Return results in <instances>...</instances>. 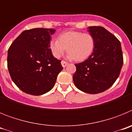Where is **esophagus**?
<instances>
[{
  "instance_id": "obj_1",
  "label": "esophagus",
  "mask_w": 132,
  "mask_h": 132,
  "mask_svg": "<svg viewBox=\"0 0 132 132\" xmlns=\"http://www.w3.org/2000/svg\"><path fill=\"white\" fill-rule=\"evenodd\" d=\"M61 65H62V66H63V67H66V66H67V65H68V63L67 62H66V61H61Z\"/></svg>"
}]
</instances>
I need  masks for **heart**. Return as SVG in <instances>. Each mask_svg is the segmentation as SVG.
Listing matches in <instances>:
<instances>
[{
	"label": "heart",
	"instance_id": "heart-1",
	"mask_svg": "<svg viewBox=\"0 0 132 132\" xmlns=\"http://www.w3.org/2000/svg\"><path fill=\"white\" fill-rule=\"evenodd\" d=\"M49 47L55 58L60 57L67 49L69 59L82 61L93 53L95 47V39L89 33L78 31H65L59 34L58 39H51Z\"/></svg>",
	"mask_w": 132,
	"mask_h": 132
}]
</instances>
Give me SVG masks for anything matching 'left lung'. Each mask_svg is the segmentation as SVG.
<instances>
[{"instance_id":"1","label":"left lung","mask_w":132,"mask_h":132,"mask_svg":"<svg viewBox=\"0 0 132 132\" xmlns=\"http://www.w3.org/2000/svg\"><path fill=\"white\" fill-rule=\"evenodd\" d=\"M95 39V47L89 57L75 64L73 82L77 87L88 94L105 91L120 75L123 63L120 42L101 26L88 27Z\"/></svg>"}]
</instances>
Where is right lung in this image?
Here are the masks:
<instances>
[{
    "label": "right lung",
    "instance_id": "obj_1",
    "mask_svg": "<svg viewBox=\"0 0 132 132\" xmlns=\"http://www.w3.org/2000/svg\"><path fill=\"white\" fill-rule=\"evenodd\" d=\"M55 30H25L8 50L7 66L15 85L27 94L38 96L50 91L63 67L49 47Z\"/></svg>",
    "mask_w": 132,
    "mask_h": 132
}]
</instances>
